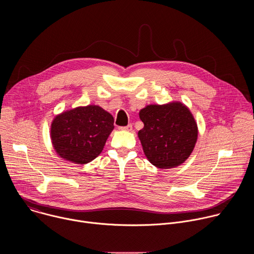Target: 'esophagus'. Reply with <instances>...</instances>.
<instances>
[{"instance_id": "1", "label": "esophagus", "mask_w": 254, "mask_h": 254, "mask_svg": "<svg viewBox=\"0 0 254 254\" xmlns=\"http://www.w3.org/2000/svg\"><path fill=\"white\" fill-rule=\"evenodd\" d=\"M120 129H122V130H127V131H129V130H131V129H132V125H131V124H129V125L126 126V127H120Z\"/></svg>"}]
</instances>
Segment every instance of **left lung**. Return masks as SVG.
<instances>
[{
	"label": "left lung",
	"mask_w": 254,
	"mask_h": 254,
	"mask_svg": "<svg viewBox=\"0 0 254 254\" xmlns=\"http://www.w3.org/2000/svg\"><path fill=\"white\" fill-rule=\"evenodd\" d=\"M144 127L138 131L144 155L160 169L184 163L191 155L198 136L195 120L181 102L148 105L139 112Z\"/></svg>",
	"instance_id": "left-lung-1"
}]
</instances>
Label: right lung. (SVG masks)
I'll list each match as a JSON object with an SVG mask.
<instances>
[{"mask_svg": "<svg viewBox=\"0 0 254 254\" xmlns=\"http://www.w3.org/2000/svg\"><path fill=\"white\" fill-rule=\"evenodd\" d=\"M114 127L113 116L101 107H77L54 119L51 126L52 143L63 159L86 164L101 153Z\"/></svg>", "mask_w": 254, "mask_h": 254, "instance_id": "right-lung-1", "label": "right lung"}]
</instances>
